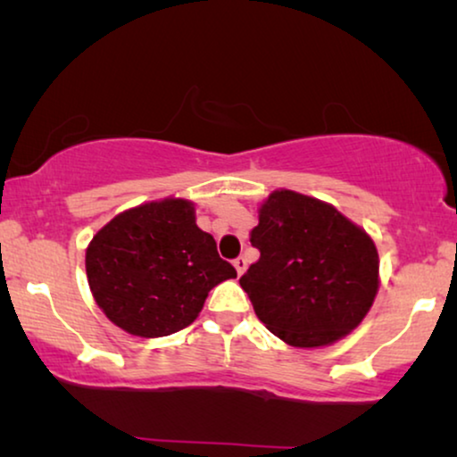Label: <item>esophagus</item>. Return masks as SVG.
Listing matches in <instances>:
<instances>
[{"label":"esophagus","mask_w":457,"mask_h":457,"mask_svg":"<svg viewBox=\"0 0 457 457\" xmlns=\"http://www.w3.org/2000/svg\"><path fill=\"white\" fill-rule=\"evenodd\" d=\"M233 264H235V268H237V274H239V277H241V274L245 272V268H247V260H245V258H237V260L233 262Z\"/></svg>","instance_id":"1"}]
</instances>
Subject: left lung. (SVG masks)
<instances>
[{"label":"left lung","instance_id":"obj_1","mask_svg":"<svg viewBox=\"0 0 457 457\" xmlns=\"http://www.w3.org/2000/svg\"><path fill=\"white\" fill-rule=\"evenodd\" d=\"M249 241L260 260L239 278L255 316L293 347H324L364 320L378 291L370 235L335 205L272 191Z\"/></svg>","mask_w":457,"mask_h":457}]
</instances>
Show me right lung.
Here are the masks:
<instances>
[{"label":"right lung","mask_w":457,"mask_h":457,"mask_svg":"<svg viewBox=\"0 0 457 457\" xmlns=\"http://www.w3.org/2000/svg\"><path fill=\"white\" fill-rule=\"evenodd\" d=\"M93 299L116 327L135 337H166L189 327L205 297L237 270L195 224V205L180 197L124 210L87 247Z\"/></svg>","instance_id":"1"}]
</instances>
